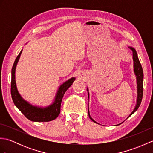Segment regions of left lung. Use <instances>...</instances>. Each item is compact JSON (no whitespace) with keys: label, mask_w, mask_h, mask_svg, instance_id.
Listing matches in <instances>:
<instances>
[{"label":"left lung","mask_w":153,"mask_h":153,"mask_svg":"<svg viewBox=\"0 0 153 153\" xmlns=\"http://www.w3.org/2000/svg\"><path fill=\"white\" fill-rule=\"evenodd\" d=\"M130 49L132 51L133 53V58H134V71L135 73L136 76H137V105H136L135 108H134V111H133L131 114L129 116H131L133 114H134L136 110L138 109L141 105V102L142 101V98H143V68L141 66V64L139 60V58L137 57V53H136L135 50L132 47H130ZM89 95V93H88ZM88 114L90 119L92 120L93 122L97 123L95 120L91 118V117L90 116L89 112L88 110Z\"/></svg>","instance_id":"8db88e82"}]
</instances>
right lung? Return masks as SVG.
<instances>
[{"label":"right lung","mask_w":153,"mask_h":153,"mask_svg":"<svg viewBox=\"0 0 153 153\" xmlns=\"http://www.w3.org/2000/svg\"><path fill=\"white\" fill-rule=\"evenodd\" d=\"M22 50L16 57L12 69L11 79V95L15 106L20 110L26 118L33 122H49L56 119L60 112V106L64 93L67 89L72 85L75 77H71L67 82L64 83L58 91L57 95L53 105L47 108H37L30 105L22 98L16 85L15 70L19 58L20 57Z\"/></svg>","instance_id":"1"}]
</instances>
